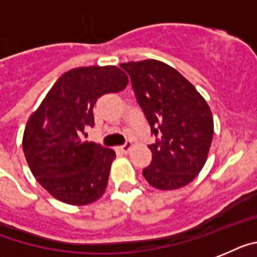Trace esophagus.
<instances>
[{
	"label": "esophagus",
	"mask_w": 257,
	"mask_h": 257,
	"mask_svg": "<svg viewBox=\"0 0 257 257\" xmlns=\"http://www.w3.org/2000/svg\"><path fill=\"white\" fill-rule=\"evenodd\" d=\"M132 148H133L132 141H126L124 144V145L118 148V150H120V152H121V153H124V154H126V153L131 152V149H132Z\"/></svg>",
	"instance_id": "1"
}]
</instances>
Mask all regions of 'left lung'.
I'll use <instances>...</instances> for the list:
<instances>
[{"mask_svg": "<svg viewBox=\"0 0 257 257\" xmlns=\"http://www.w3.org/2000/svg\"><path fill=\"white\" fill-rule=\"evenodd\" d=\"M152 133V163L142 171L152 187L182 188L198 175L212 145L214 124L206 100L176 69L158 60L121 64Z\"/></svg>", "mask_w": 257, "mask_h": 257, "instance_id": "left-lung-1", "label": "left lung"}]
</instances>
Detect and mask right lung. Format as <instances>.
Here are the masks:
<instances>
[{
  "instance_id": "add662e5",
  "label": "right lung",
  "mask_w": 257,
  "mask_h": 257,
  "mask_svg": "<svg viewBox=\"0 0 257 257\" xmlns=\"http://www.w3.org/2000/svg\"><path fill=\"white\" fill-rule=\"evenodd\" d=\"M128 75L117 66H85L64 73L30 116L23 153L39 184L60 201L87 205L102 197L116 158L112 149L82 141L94 126L98 98L118 92Z\"/></svg>"
}]
</instances>
